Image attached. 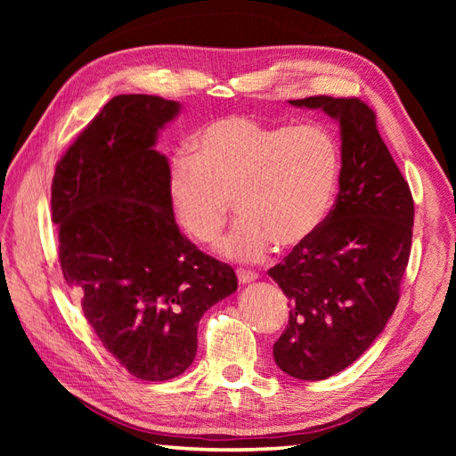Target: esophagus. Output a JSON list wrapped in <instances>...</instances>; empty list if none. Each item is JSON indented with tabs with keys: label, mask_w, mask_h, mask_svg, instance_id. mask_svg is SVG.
Instances as JSON below:
<instances>
[{
	"label": "esophagus",
	"mask_w": 456,
	"mask_h": 456,
	"mask_svg": "<svg viewBox=\"0 0 456 456\" xmlns=\"http://www.w3.org/2000/svg\"><path fill=\"white\" fill-rule=\"evenodd\" d=\"M258 278V275L255 273V272H251V270H238V280H240V283H251V281H255Z\"/></svg>",
	"instance_id": "34e87169"
}]
</instances>
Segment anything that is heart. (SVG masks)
Listing matches in <instances>:
<instances>
[{
  "instance_id": "b5f03b06",
  "label": "heart",
  "mask_w": 456,
  "mask_h": 456,
  "mask_svg": "<svg viewBox=\"0 0 456 456\" xmlns=\"http://www.w3.org/2000/svg\"><path fill=\"white\" fill-rule=\"evenodd\" d=\"M194 150L176 151L167 173L173 213L191 240L216 241L230 201L240 220L220 251L232 260H258L272 243L297 249L322 228L340 176V150L325 127L230 114L207 123Z\"/></svg>"
}]
</instances>
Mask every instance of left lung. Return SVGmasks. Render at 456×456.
I'll use <instances>...</instances> for the list:
<instances>
[{
    "instance_id": "8db88e82",
    "label": "left lung",
    "mask_w": 456,
    "mask_h": 456,
    "mask_svg": "<svg viewBox=\"0 0 456 456\" xmlns=\"http://www.w3.org/2000/svg\"><path fill=\"white\" fill-rule=\"evenodd\" d=\"M289 104L320 108L340 127L333 209L305 245L268 270L291 308L273 360L289 377L323 380L352 365L394 314L415 203L363 101L320 94Z\"/></svg>"
}]
</instances>
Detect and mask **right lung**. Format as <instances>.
<instances>
[{
  "label": "right lung",
  "instance_id": "obj_1",
  "mask_svg": "<svg viewBox=\"0 0 456 456\" xmlns=\"http://www.w3.org/2000/svg\"><path fill=\"white\" fill-rule=\"evenodd\" d=\"M178 112L161 96H114L61 158L51 186L68 287L102 346L151 382L183 375L201 315L238 289L236 272L175 223L169 161L154 146Z\"/></svg>",
  "mask_w": 456,
  "mask_h": 456
}]
</instances>
